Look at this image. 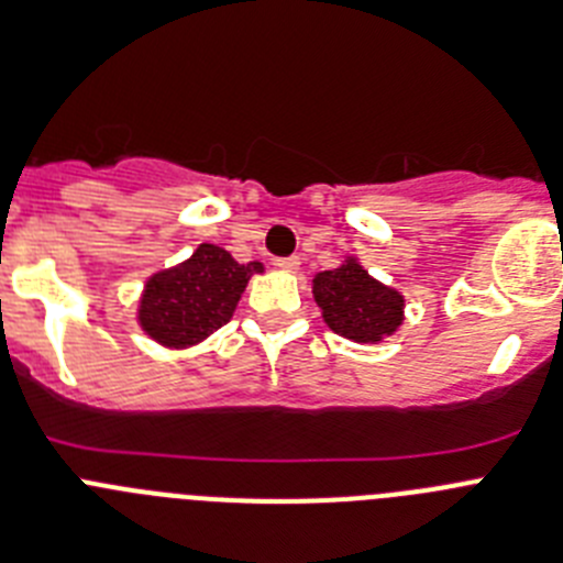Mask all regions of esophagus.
I'll use <instances>...</instances> for the list:
<instances>
[{"label":"esophagus","instance_id":"esophagus-1","mask_svg":"<svg viewBox=\"0 0 563 563\" xmlns=\"http://www.w3.org/2000/svg\"><path fill=\"white\" fill-rule=\"evenodd\" d=\"M275 266H277V269H280V272H297V269H300V257H297V255H291V257H277Z\"/></svg>","mask_w":563,"mask_h":563}]
</instances>
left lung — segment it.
Instances as JSON below:
<instances>
[{"mask_svg":"<svg viewBox=\"0 0 563 563\" xmlns=\"http://www.w3.org/2000/svg\"><path fill=\"white\" fill-rule=\"evenodd\" d=\"M311 291L325 325L351 342L378 344L404 325V294L367 275L353 255L313 275Z\"/></svg>","mask_w":563,"mask_h":563,"instance_id":"obj_1","label":"left lung"}]
</instances>
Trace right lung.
<instances>
[{
    "instance_id": "right-lung-1",
    "label": "right lung",
    "mask_w": 563,
    "mask_h": 563,
    "mask_svg": "<svg viewBox=\"0 0 563 563\" xmlns=\"http://www.w3.org/2000/svg\"><path fill=\"white\" fill-rule=\"evenodd\" d=\"M261 272L263 263H238L221 246L199 244L187 261L145 280L136 322L168 351L194 347L230 322L250 277Z\"/></svg>"
}]
</instances>
